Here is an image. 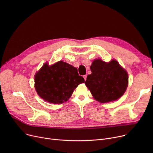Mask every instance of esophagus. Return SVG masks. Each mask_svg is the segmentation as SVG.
<instances>
[{"label":"esophagus","instance_id":"1","mask_svg":"<svg viewBox=\"0 0 153 153\" xmlns=\"http://www.w3.org/2000/svg\"><path fill=\"white\" fill-rule=\"evenodd\" d=\"M83 77L84 78V80H85V81H86V79H87V75H84V76H83Z\"/></svg>","mask_w":153,"mask_h":153}]
</instances>
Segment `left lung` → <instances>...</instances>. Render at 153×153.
Returning <instances> with one entry per match:
<instances>
[{
  "label": "left lung",
  "instance_id": "left-lung-1",
  "mask_svg": "<svg viewBox=\"0 0 153 153\" xmlns=\"http://www.w3.org/2000/svg\"><path fill=\"white\" fill-rule=\"evenodd\" d=\"M91 70L92 74L87 76L85 84L96 100L110 102L123 95L128 86V76L116 60L105 62L95 59Z\"/></svg>",
  "mask_w": 153,
  "mask_h": 153
}]
</instances>
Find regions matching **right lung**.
I'll return each instance as SVG.
<instances>
[{
    "label": "right lung",
    "mask_w": 153,
    "mask_h": 153,
    "mask_svg": "<svg viewBox=\"0 0 153 153\" xmlns=\"http://www.w3.org/2000/svg\"><path fill=\"white\" fill-rule=\"evenodd\" d=\"M85 82L76 68L60 61L49 66L45 63L35 76L37 94L53 103L66 102L79 84Z\"/></svg>",
    "instance_id": "obj_1"
}]
</instances>
